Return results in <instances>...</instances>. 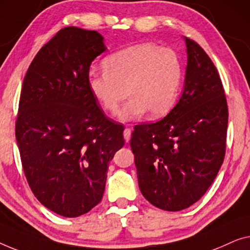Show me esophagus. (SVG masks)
Here are the masks:
<instances>
[{"label": "esophagus", "mask_w": 250, "mask_h": 250, "mask_svg": "<svg viewBox=\"0 0 250 250\" xmlns=\"http://www.w3.org/2000/svg\"><path fill=\"white\" fill-rule=\"evenodd\" d=\"M124 137H125V142L129 143L130 137H131V129H130V128H125V131H124Z\"/></svg>", "instance_id": "obj_1"}]
</instances>
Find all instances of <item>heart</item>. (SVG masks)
Here are the masks:
<instances>
[{
    "label": "heart",
    "mask_w": 250,
    "mask_h": 250,
    "mask_svg": "<svg viewBox=\"0 0 250 250\" xmlns=\"http://www.w3.org/2000/svg\"><path fill=\"white\" fill-rule=\"evenodd\" d=\"M102 71L89 72L88 88L107 112H115L128 91L129 101L119 112L121 121H131L147 111L161 117L173 107L180 93L184 68L170 47L142 43L108 55Z\"/></svg>",
    "instance_id": "b5f03b06"
}]
</instances>
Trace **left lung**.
<instances>
[{
    "instance_id": "obj_1",
    "label": "left lung",
    "mask_w": 250,
    "mask_h": 250,
    "mask_svg": "<svg viewBox=\"0 0 250 250\" xmlns=\"http://www.w3.org/2000/svg\"><path fill=\"white\" fill-rule=\"evenodd\" d=\"M188 64L180 100L155 124L135 125L130 139L143 196L177 212L199 200L213 184L227 147V97L206 52L186 37Z\"/></svg>"
}]
</instances>
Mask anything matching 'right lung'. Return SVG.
<instances>
[{
  "instance_id": "obj_1",
  "label": "right lung",
  "mask_w": 250,
  "mask_h": 250,
  "mask_svg": "<svg viewBox=\"0 0 250 250\" xmlns=\"http://www.w3.org/2000/svg\"><path fill=\"white\" fill-rule=\"evenodd\" d=\"M106 50L95 30L62 28L38 51L20 94L16 138L28 185L45 207L83 215L102 200L124 125L105 117L88 88L91 62Z\"/></svg>"
}]
</instances>
